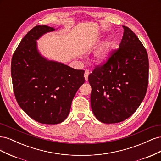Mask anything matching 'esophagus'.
Returning <instances> with one entry per match:
<instances>
[{
	"instance_id": "esophagus-1",
	"label": "esophagus",
	"mask_w": 161,
	"mask_h": 161,
	"mask_svg": "<svg viewBox=\"0 0 161 161\" xmlns=\"http://www.w3.org/2000/svg\"><path fill=\"white\" fill-rule=\"evenodd\" d=\"M89 70H85V75H84V76H85V79L86 80H88V76H89Z\"/></svg>"
}]
</instances>
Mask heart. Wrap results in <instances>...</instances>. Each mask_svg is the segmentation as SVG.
<instances>
[{
    "label": "heart",
    "mask_w": 161,
    "mask_h": 161,
    "mask_svg": "<svg viewBox=\"0 0 161 161\" xmlns=\"http://www.w3.org/2000/svg\"><path fill=\"white\" fill-rule=\"evenodd\" d=\"M111 50L110 43H105L97 50L95 53V60L97 63H101L106 61L109 58Z\"/></svg>",
    "instance_id": "heart-1"
}]
</instances>
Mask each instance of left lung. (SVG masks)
Here are the masks:
<instances>
[{
  "label": "left lung",
  "mask_w": 161,
  "mask_h": 161,
  "mask_svg": "<svg viewBox=\"0 0 161 161\" xmlns=\"http://www.w3.org/2000/svg\"><path fill=\"white\" fill-rule=\"evenodd\" d=\"M119 47L88 76L91 106L96 118L105 124L123 121L142 103L148 84V57L138 37L123 26Z\"/></svg>",
  "instance_id": "left-lung-1"
}]
</instances>
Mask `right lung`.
I'll return each instance as SVG.
<instances>
[{
    "mask_svg": "<svg viewBox=\"0 0 161 161\" xmlns=\"http://www.w3.org/2000/svg\"><path fill=\"white\" fill-rule=\"evenodd\" d=\"M54 29L37 25L19 43L11 60V77L19 105L39 123L58 124L69 115L72 101L85 82L84 70L47 60L37 50L36 40Z\"/></svg>",
    "mask_w": 161,
    "mask_h": 161,
    "instance_id": "add662e5",
    "label": "right lung"
}]
</instances>
